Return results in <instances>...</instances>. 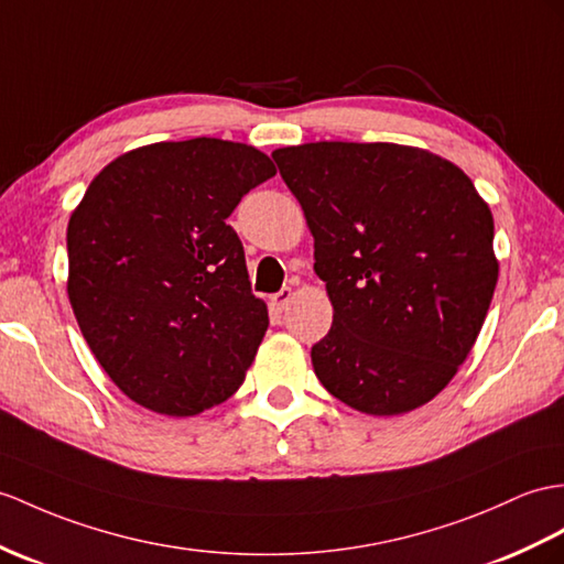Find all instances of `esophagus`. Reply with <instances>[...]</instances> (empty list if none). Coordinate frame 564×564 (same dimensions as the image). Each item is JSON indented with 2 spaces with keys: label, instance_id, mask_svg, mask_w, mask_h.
Listing matches in <instances>:
<instances>
[{
  "label": "esophagus",
  "instance_id": "1",
  "mask_svg": "<svg viewBox=\"0 0 564 564\" xmlns=\"http://www.w3.org/2000/svg\"><path fill=\"white\" fill-rule=\"evenodd\" d=\"M290 301H292V290H290V286H282L278 294H272V306L278 308V311H284L286 306H290Z\"/></svg>",
  "mask_w": 564,
  "mask_h": 564
}]
</instances>
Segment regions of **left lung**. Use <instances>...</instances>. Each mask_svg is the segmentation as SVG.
Here are the masks:
<instances>
[{
	"mask_svg": "<svg viewBox=\"0 0 564 564\" xmlns=\"http://www.w3.org/2000/svg\"><path fill=\"white\" fill-rule=\"evenodd\" d=\"M272 160L335 308L311 349L323 388L373 416L431 402L469 356L498 284L492 215L471 178L397 143L321 141Z\"/></svg>",
	"mask_w": 564,
	"mask_h": 564,
	"instance_id": "left-lung-1",
	"label": "left lung"
}]
</instances>
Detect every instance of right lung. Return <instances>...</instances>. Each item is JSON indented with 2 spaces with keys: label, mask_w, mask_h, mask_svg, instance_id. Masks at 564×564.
I'll list each match as a JSON object with an SVG mask.
<instances>
[{
  "label": "right lung",
  "mask_w": 564,
  "mask_h": 564,
  "mask_svg": "<svg viewBox=\"0 0 564 564\" xmlns=\"http://www.w3.org/2000/svg\"><path fill=\"white\" fill-rule=\"evenodd\" d=\"M253 145L153 143L109 162L68 219V301L95 359L150 411L196 416L239 390L268 308L227 225L274 176Z\"/></svg>",
  "instance_id": "1"
}]
</instances>
